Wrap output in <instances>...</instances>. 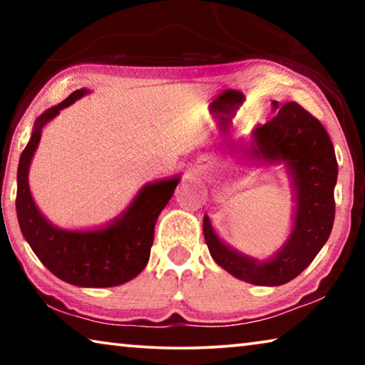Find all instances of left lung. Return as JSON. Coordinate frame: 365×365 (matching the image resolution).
I'll use <instances>...</instances> for the list:
<instances>
[{"mask_svg": "<svg viewBox=\"0 0 365 365\" xmlns=\"http://www.w3.org/2000/svg\"><path fill=\"white\" fill-rule=\"evenodd\" d=\"M274 109L279 103L274 101ZM250 156L285 160L296 188V215L287 245L270 261L259 262L225 246L205 217V240L209 252L222 269L252 285L279 287L293 280L314 261L330 237L335 220L338 164L325 127L298 103H287L279 114L257 125Z\"/></svg>", "mask_w": 365, "mask_h": 365, "instance_id": "left-lung-1", "label": "left lung"}]
</instances>
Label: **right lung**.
<instances>
[{"label":"right lung","instance_id":"1","mask_svg":"<svg viewBox=\"0 0 365 365\" xmlns=\"http://www.w3.org/2000/svg\"><path fill=\"white\" fill-rule=\"evenodd\" d=\"M85 93L83 88L73 91L63 103L48 109L36 119L32 138L21 154L17 169V219L30 248L58 279L77 287H117L135 279L148 264L154 225L174 195L178 178L146 185L127 211L106 228L67 232L49 224L36 209L30 195V160L38 146L45 123Z\"/></svg>","mask_w":365,"mask_h":365}]
</instances>
